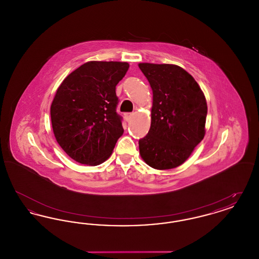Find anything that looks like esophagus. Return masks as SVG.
Returning a JSON list of instances; mask_svg holds the SVG:
<instances>
[{
    "label": "esophagus",
    "instance_id": "esophagus-1",
    "mask_svg": "<svg viewBox=\"0 0 259 259\" xmlns=\"http://www.w3.org/2000/svg\"><path fill=\"white\" fill-rule=\"evenodd\" d=\"M133 116H134V113H126V114H125V119H126L127 121H129Z\"/></svg>",
    "mask_w": 259,
    "mask_h": 259
}]
</instances>
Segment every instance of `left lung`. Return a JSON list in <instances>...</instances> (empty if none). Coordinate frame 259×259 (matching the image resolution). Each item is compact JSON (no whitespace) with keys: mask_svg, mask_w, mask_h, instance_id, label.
Listing matches in <instances>:
<instances>
[{"mask_svg":"<svg viewBox=\"0 0 259 259\" xmlns=\"http://www.w3.org/2000/svg\"><path fill=\"white\" fill-rule=\"evenodd\" d=\"M152 89L151 124L139 140L148 166L169 170L182 165L205 136L207 102L191 74L172 64L140 63Z\"/></svg>","mask_w":259,"mask_h":259,"instance_id":"1","label":"left lung"}]
</instances>
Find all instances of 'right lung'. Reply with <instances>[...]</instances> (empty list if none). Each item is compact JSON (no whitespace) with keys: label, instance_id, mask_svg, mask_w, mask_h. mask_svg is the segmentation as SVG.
I'll use <instances>...</instances> for the list:
<instances>
[{"label":"right lung","instance_id":"right-lung-1","mask_svg":"<svg viewBox=\"0 0 259 259\" xmlns=\"http://www.w3.org/2000/svg\"><path fill=\"white\" fill-rule=\"evenodd\" d=\"M127 62L90 61L69 74L50 107L55 139L74 161L91 166L107 160L123 134L115 87Z\"/></svg>","mask_w":259,"mask_h":259}]
</instances>
